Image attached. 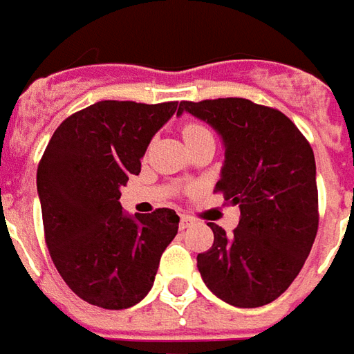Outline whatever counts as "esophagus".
Instances as JSON below:
<instances>
[{
    "mask_svg": "<svg viewBox=\"0 0 354 354\" xmlns=\"http://www.w3.org/2000/svg\"><path fill=\"white\" fill-rule=\"evenodd\" d=\"M192 223H194V219H192V217H189V215H183L181 221H179V229H181V230L189 229Z\"/></svg>",
    "mask_w": 354,
    "mask_h": 354,
    "instance_id": "esophagus-1",
    "label": "esophagus"
}]
</instances>
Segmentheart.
I'll use <instances>...</instances> for the list:
<instances>
[{
  "instance_id": "b5f03b06",
  "label": "heart",
  "mask_w": 354,
  "mask_h": 354,
  "mask_svg": "<svg viewBox=\"0 0 354 354\" xmlns=\"http://www.w3.org/2000/svg\"><path fill=\"white\" fill-rule=\"evenodd\" d=\"M207 131V127H204L202 124H196V122H190L183 127V137H185V141H190V139H194V137H200V135H204Z\"/></svg>"
}]
</instances>
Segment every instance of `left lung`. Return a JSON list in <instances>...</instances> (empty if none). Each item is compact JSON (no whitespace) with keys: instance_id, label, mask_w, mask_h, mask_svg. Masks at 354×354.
Segmentation results:
<instances>
[{"instance_id":"obj_1","label":"left lung","mask_w":354,"mask_h":354,"mask_svg":"<svg viewBox=\"0 0 354 354\" xmlns=\"http://www.w3.org/2000/svg\"><path fill=\"white\" fill-rule=\"evenodd\" d=\"M219 133L225 165L215 192L240 207L232 234L209 223L213 245L198 253L205 286L234 307L274 301L299 274L318 230L315 154L280 110L240 97L181 101Z\"/></svg>"}]
</instances>
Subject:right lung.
Masks as SVG:
<instances>
[{
  "mask_svg": "<svg viewBox=\"0 0 354 354\" xmlns=\"http://www.w3.org/2000/svg\"><path fill=\"white\" fill-rule=\"evenodd\" d=\"M177 110V101H99L53 133L37 165L45 244L62 280L84 301L127 309L154 284L179 215L158 207L127 217L118 200L129 177L141 173L150 139Z\"/></svg>",
  "mask_w": 354,
  "mask_h": 354,
  "instance_id": "1",
  "label": "right lung"
}]
</instances>
